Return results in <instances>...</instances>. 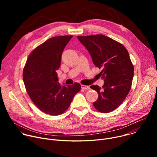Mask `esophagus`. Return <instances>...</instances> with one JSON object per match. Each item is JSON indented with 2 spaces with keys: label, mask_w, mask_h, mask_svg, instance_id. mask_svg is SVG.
I'll return each instance as SVG.
<instances>
[{
  "label": "esophagus",
  "mask_w": 157,
  "mask_h": 157,
  "mask_svg": "<svg viewBox=\"0 0 157 157\" xmlns=\"http://www.w3.org/2000/svg\"><path fill=\"white\" fill-rule=\"evenodd\" d=\"M81 88L82 89H84V90H88V89H90L89 86H85V85H81Z\"/></svg>",
  "instance_id": "1"
}]
</instances>
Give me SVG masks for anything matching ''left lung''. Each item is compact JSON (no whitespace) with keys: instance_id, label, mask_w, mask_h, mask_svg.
I'll return each mask as SVG.
<instances>
[{"instance_id":"obj_1","label":"left lung","mask_w":157,"mask_h":157,"mask_svg":"<svg viewBox=\"0 0 157 157\" xmlns=\"http://www.w3.org/2000/svg\"><path fill=\"white\" fill-rule=\"evenodd\" d=\"M78 38L91 56L94 64L102 69L99 75L104 79L102 87L90 86L99 95L94 107L100 113H110L123 102L130 90L133 66L128 51L123 44L104 35Z\"/></svg>"}]
</instances>
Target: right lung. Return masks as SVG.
Segmentation results:
<instances>
[{"label":"right lung","mask_w":157,"mask_h":157,"mask_svg":"<svg viewBox=\"0 0 157 157\" xmlns=\"http://www.w3.org/2000/svg\"><path fill=\"white\" fill-rule=\"evenodd\" d=\"M72 37L58 36L47 40L30 54L24 68L23 79L29 96L47 114H63L81 87L78 82L61 86L56 72L60 67L63 50Z\"/></svg>","instance_id":"add662e5"}]
</instances>
